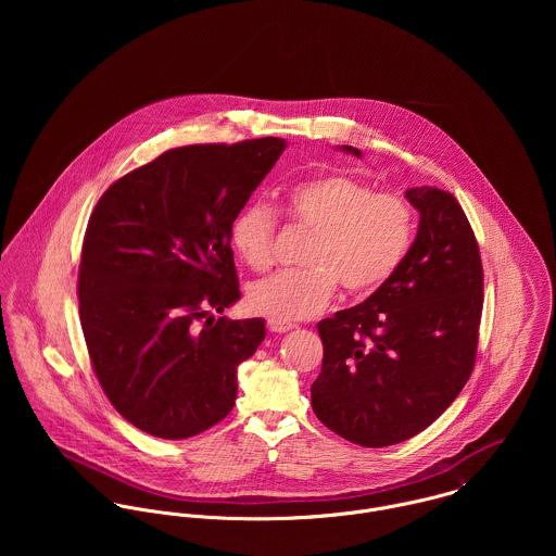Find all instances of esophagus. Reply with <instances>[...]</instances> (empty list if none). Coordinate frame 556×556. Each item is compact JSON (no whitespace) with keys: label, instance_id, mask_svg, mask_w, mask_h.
Here are the masks:
<instances>
[{"label":"esophagus","instance_id":"esophagus-1","mask_svg":"<svg viewBox=\"0 0 556 556\" xmlns=\"http://www.w3.org/2000/svg\"><path fill=\"white\" fill-rule=\"evenodd\" d=\"M267 327H269V331H274V333H285V331H291V329H293L291 323L276 320V318H269V320H267Z\"/></svg>","mask_w":556,"mask_h":556}]
</instances>
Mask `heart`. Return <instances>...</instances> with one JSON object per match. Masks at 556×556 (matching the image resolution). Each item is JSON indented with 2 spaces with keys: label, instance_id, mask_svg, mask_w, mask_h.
Segmentation results:
<instances>
[{
  "label": "heart",
  "instance_id": "b5f03b06",
  "mask_svg": "<svg viewBox=\"0 0 556 556\" xmlns=\"http://www.w3.org/2000/svg\"><path fill=\"white\" fill-rule=\"evenodd\" d=\"M289 216L315 231L304 271H278L256 280L248 306L276 320L315 317L329 306L336 287L364 298L379 291L404 261L413 241V210L404 194L375 188L346 173L318 175L287 197ZM278 216L267 203L245 205L233 225L231 243L254 271L274 263Z\"/></svg>",
  "mask_w": 556,
  "mask_h": 556
}]
</instances>
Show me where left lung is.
Segmentation results:
<instances>
[{"instance_id": "obj_1", "label": "left lung", "mask_w": 556, "mask_h": 556, "mask_svg": "<svg viewBox=\"0 0 556 556\" xmlns=\"http://www.w3.org/2000/svg\"><path fill=\"white\" fill-rule=\"evenodd\" d=\"M346 154L359 150L342 146ZM419 229L396 274L366 302L318 323V419L342 439L388 447L428 428L476 366L483 269L454 194L408 188Z\"/></svg>"}]
</instances>
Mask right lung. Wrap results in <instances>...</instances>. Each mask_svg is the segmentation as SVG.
Listing matches in <instances>:
<instances>
[{
	"mask_svg": "<svg viewBox=\"0 0 556 556\" xmlns=\"http://www.w3.org/2000/svg\"><path fill=\"white\" fill-rule=\"evenodd\" d=\"M285 139L164 152L117 179L83 239L79 315L91 368L122 417L159 439L225 419L263 318L214 323L239 300L231 225Z\"/></svg>",
	"mask_w": 556,
	"mask_h": 556,
	"instance_id": "1",
	"label": "right lung"
}]
</instances>
